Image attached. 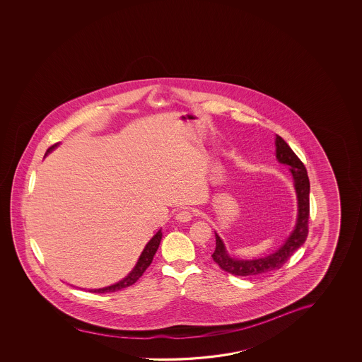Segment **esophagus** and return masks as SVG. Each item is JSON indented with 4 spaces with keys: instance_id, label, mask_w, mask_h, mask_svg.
Returning <instances> with one entry per match:
<instances>
[{
    "instance_id": "34e87169",
    "label": "esophagus",
    "mask_w": 362,
    "mask_h": 362,
    "mask_svg": "<svg viewBox=\"0 0 362 362\" xmlns=\"http://www.w3.org/2000/svg\"><path fill=\"white\" fill-rule=\"evenodd\" d=\"M192 217H193V214H192V212L188 211V209H182V211H179L177 216H175V218H177V221H179V222H188V221L192 219Z\"/></svg>"
}]
</instances>
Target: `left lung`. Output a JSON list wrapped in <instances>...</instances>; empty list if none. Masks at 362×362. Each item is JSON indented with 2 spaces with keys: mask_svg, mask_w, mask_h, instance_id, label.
Masks as SVG:
<instances>
[{
  "mask_svg": "<svg viewBox=\"0 0 362 362\" xmlns=\"http://www.w3.org/2000/svg\"><path fill=\"white\" fill-rule=\"evenodd\" d=\"M275 148H276V159L280 164L291 166V175L294 180L296 199H298V217L294 230L291 231L289 238L285 240L284 243L279 247L275 252L265 257L252 259V260H243L235 259L228 255L226 250L225 243L216 233V250L212 257L218 267L227 273L238 276H252L260 274L269 273L273 270H278L289 260L296 250L305 243L308 236L309 219V185L307 169L300 159L296 156V153L291 150V146L285 143L281 137L276 135L275 137Z\"/></svg>",
  "mask_w": 362,
  "mask_h": 362,
  "instance_id": "8db88e82",
  "label": "left lung"
}]
</instances>
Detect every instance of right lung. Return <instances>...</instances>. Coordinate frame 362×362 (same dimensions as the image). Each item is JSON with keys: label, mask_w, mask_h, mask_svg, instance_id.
Segmentation results:
<instances>
[{"label": "right lung", "mask_w": 362, "mask_h": 362, "mask_svg": "<svg viewBox=\"0 0 362 362\" xmlns=\"http://www.w3.org/2000/svg\"><path fill=\"white\" fill-rule=\"evenodd\" d=\"M57 146H58V144H55L52 148H49L47 154L57 148ZM161 236H163V233H161V230H159V231L155 233L153 238L146 243L145 249H144L141 255H140L139 260H137L136 265L131 270V273L126 278L122 279L121 281L116 283V284L110 285V286H106V288H100V289H89V291H92V293H112V291H121L124 288L135 284L139 278L145 273V270L150 267L151 261L154 259L155 252H156V250H158L159 245H160Z\"/></svg>", "instance_id": "obj_1"}]
</instances>
